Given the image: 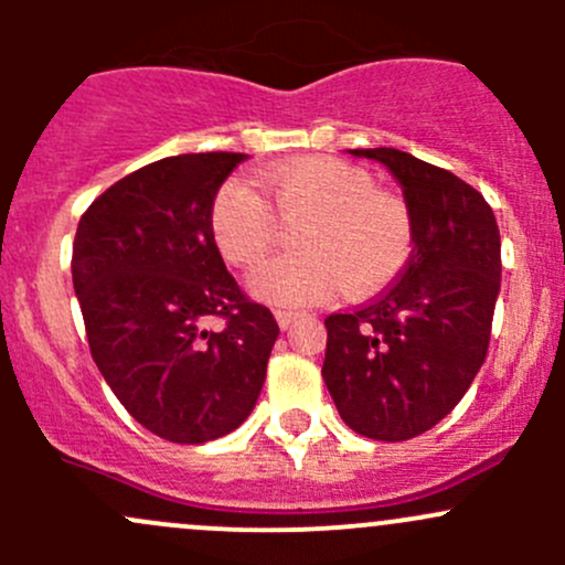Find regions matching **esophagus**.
Returning a JSON list of instances; mask_svg holds the SVG:
<instances>
[{
    "instance_id": "esophagus-1",
    "label": "esophagus",
    "mask_w": 565,
    "mask_h": 565,
    "mask_svg": "<svg viewBox=\"0 0 565 565\" xmlns=\"http://www.w3.org/2000/svg\"><path fill=\"white\" fill-rule=\"evenodd\" d=\"M298 317H300V311H292V309H278L276 311V322H278V328H281V330H287L289 324H292Z\"/></svg>"
}]
</instances>
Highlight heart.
I'll return each mask as SVG.
<instances>
[{"label": "heart", "mask_w": 565, "mask_h": 565, "mask_svg": "<svg viewBox=\"0 0 565 565\" xmlns=\"http://www.w3.org/2000/svg\"><path fill=\"white\" fill-rule=\"evenodd\" d=\"M273 214L246 180H226L210 204V235L226 262L254 267L278 243V218L298 224L295 254L262 265L250 295L303 306L344 289L366 298L396 281L415 250V215L398 193L374 188L355 163L328 156L278 163L259 174Z\"/></svg>", "instance_id": "obj_1"}]
</instances>
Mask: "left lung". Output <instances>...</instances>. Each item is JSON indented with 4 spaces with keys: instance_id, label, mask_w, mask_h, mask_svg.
Masks as SVG:
<instances>
[{
    "instance_id": "left-lung-1",
    "label": "left lung",
    "mask_w": 565,
    "mask_h": 565,
    "mask_svg": "<svg viewBox=\"0 0 565 565\" xmlns=\"http://www.w3.org/2000/svg\"><path fill=\"white\" fill-rule=\"evenodd\" d=\"M350 152L396 177L415 250L380 298L324 319L322 377L352 431L398 443L440 424L487 358L500 230L487 199L448 169L393 147Z\"/></svg>"
}]
</instances>
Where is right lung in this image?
<instances>
[{
    "label": "right lung",
    "instance_id": "obj_1",
    "mask_svg": "<svg viewBox=\"0 0 565 565\" xmlns=\"http://www.w3.org/2000/svg\"><path fill=\"white\" fill-rule=\"evenodd\" d=\"M243 152L172 156L114 182L82 215L73 289L89 352L125 409L172 443L218 440L254 409L278 339L210 235ZM213 316L225 328L210 331Z\"/></svg>",
    "mask_w": 565,
    "mask_h": 565
}]
</instances>
